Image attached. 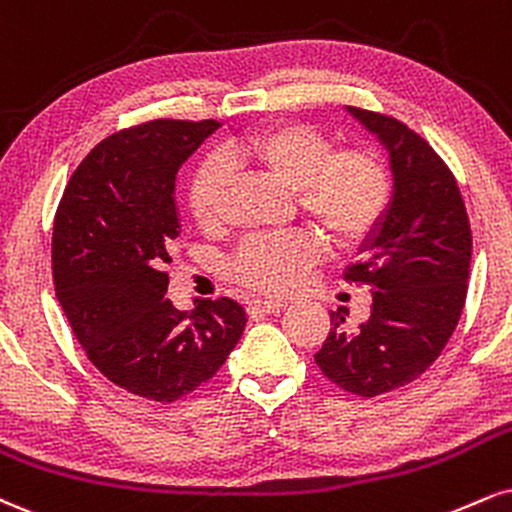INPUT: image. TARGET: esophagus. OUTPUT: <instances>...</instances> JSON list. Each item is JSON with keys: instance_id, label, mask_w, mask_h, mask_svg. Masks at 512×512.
I'll return each mask as SVG.
<instances>
[{"instance_id": "1", "label": "esophagus", "mask_w": 512, "mask_h": 512, "mask_svg": "<svg viewBox=\"0 0 512 512\" xmlns=\"http://www.w3.org/2000/svg\"><path fill=\"white\" fill-rule=\"evenodd\" d=\"M248 310L252 315H274V312L286 310V300H276V298H255L250 300Z\"/></svg>"}]
</instances>
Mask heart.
Segmentation results:
<instances>
[{"label": "heart", "mask_w": 512, "mask_h": 512, "mask_svg": "<svg viewBox=\"0 0 512 512\" xmlns=\"http://www.w3.org/2000/svg\"><path fill=\"white\" fill-rule=\"evenodd\" d=\"M226 166H252L293 188L295 205L336 245L350 248L379 229L389 214L393 181L374 150H334L322 131L307 123H276L221 150ZM226 178L219 162L200 166L190 183V212L197 226L217 229L224 219ZM324 255V240L312 231L255 236L238 250L233 274L262 291L286 293L305 279Z\"/></svg>", "instance_id": "obj_1"}]
</instances>
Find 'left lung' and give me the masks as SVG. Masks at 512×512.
<instances>
[{"label":"left lung","mask_w":512,"mask_h":512,"mask_svg":"<svg viewBox=\"0 0 512 512\" xmlns=\"http://www.w3.org/2000/svg\"><path fill=\"white\" fill-rule=\"evenodd\" d=\"M389 150L393 200L346 281L372 291V315L355 329L331 312L315 362L326 379L374 398L415 381L446 348L463 315L472 231L458 181L434 147L391 116L348 107Z\"/></svg>","instance_id":"left-lung-1"}]
</instances>
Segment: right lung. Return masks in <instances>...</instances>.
I'll use <instances>...</instances> for the list:
<instances>
[{
  "mask_svg": "<svg viewBox=\"0 0 512 512\" xmlns=\"http://www.w3.org/2000/svg\"><path fill=\"white\" fill-rule=\"evenodd\" d=\"M219 126L157 119L109 135L73 171L54 217V291L73 334L112 384L157 403L212 379L248 322L231 298L190 315L164 298L181 236L176 174Z\"/></svg>",
  "mask_w": 512,
  "mask_h": 512,
  "instance_id": "add662e5",
  "label": "right lung"
}]
</instances>
